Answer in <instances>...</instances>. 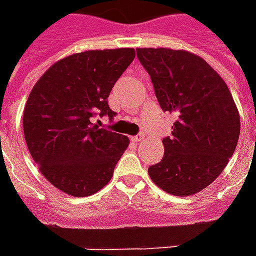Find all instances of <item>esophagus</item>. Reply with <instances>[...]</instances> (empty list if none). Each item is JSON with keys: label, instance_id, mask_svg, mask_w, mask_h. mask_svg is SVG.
Here are the masks:
<instances>
[{"label": "esophagus", "instance_id": "esophagus-1", "mask_svg": "<svg viewBox=\"0 0 256 256\" xmlns=\"http://www.w3.org/2000/svg\"><path fill=\"white\" fill-rule=\"evenodd\" d=\"M144 134L142 133H140V134H137V136H134V137H132V140H133L134 142H140V141H142V140H144Z\"/></svg>", "mask_w": 256, "mask_h": 256}]
</instances>
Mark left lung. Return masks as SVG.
I'll return each instance as SVG.
<instances>
[{
    "instance_id": "obj_1",
    "label": "left lung",
    "mask_w": 256,
    "mask_h": 256,
    "mask_svg": "<svg viewBox=\"0 0 256 256\" xmlns=\"http://www.w3.org/2000/svg\"><path fill=\"white\" fill-rule=\"evenodd\" d=\"M163 111L177 120L163 138L164 155L148 168L164 192L192 196L208 186L236 150L240 115L225 80L204 58L186 50L138 48Z\"/></svg>"
}]
</instances>
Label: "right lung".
Here are the masks:
<instances>
[{
	"label": "right lung",
	"mask_w": 256,
	"mask_h": 256,
	"mask_svg": "<svg viewBox=\"0 0 256 256\" xmlns=\"http://www.w3.org/2000/svg\"><path fill=\"white\" fill-rule=\"evenodd\" d=\"M134 58L133 48L75 53L49 67L31 90L26 144L42 176L62 192L84 198L111 181L130 141L93 118L115 116L108 96Z\"/></svg>",
	"instance_id": "right-lung-1"
}]
</instances>
